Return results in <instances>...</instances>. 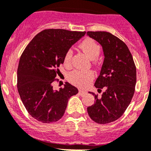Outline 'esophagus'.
Returning a JSON list of instances; mask_svg holds the SVG:
<instances>
[{
    "instance_id": "34e87169",
    "label": "esophagus",
    "mask_w": 151,
    "mask_h": 151,
    "mask_svg": "<svg viewBox=\"0 0 151 151\" xmlns=\"http://www.w3.org/2000/svg\"><path fill=\"white\" fill-rule=\"evenodd\" d=\"M79 94H80V96H85V95L87 94V92L86 91H84V90H79Z\"/></svg>"
}]
</instances>
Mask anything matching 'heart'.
<instances>
[{"label": "heart", "mask_w": 151, "mask_h": 151, "mask_svg": "<svg viewBox=\"0 0 151 151\" xmlns=\"http://www.w3.org/2000/svg\"><path fill=\"white\" fill-rule=\"evenodd\" d=\"M79 47L90 59L96 61V58L98 57L101 52V47L91 38H87L80 44ZM72 50H68L64 55V65L69 66L72 57ZM94 77V74L92 71L74 70L71 71L68 75V79L73 85L80 88H84L89 85Z\"/></svg>", "instance_id": "1"}]
</instances>
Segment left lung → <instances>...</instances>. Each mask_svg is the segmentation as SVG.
<instances>
[{
	"label": "left lung",
	"instance_id": "obj_1",
	"mask_svg": "<svg viewBox=\"0 0 151 151\" xmlns=\"http://www.w3.org/2000/svg\"><path fill=\"white\" fill-rule=\"evenodd\" d=\"M87 35L102 46L104 61L95 82L101 98L92 92L95 103L87 109L90 118L98 124L114 122L123 115L134 93L136 67L126 44L107 32H88Z\"/></svg>",
	"mask_w": 151,
	"mask_h": 151
}]
</instances>
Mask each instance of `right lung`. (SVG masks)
Returning <instances> with one entry per match:
<instances>
[{
  "instance_id": "obj_1",
  "label": "right lung",
  "mask_w": 151,
  "mask_h": 151,
  "mask_svg": "<svg viewBox=\"0 0 151 151\" xmlns=\"http://www.w3.org/2000/svg\"><path fill=\"white\" fill-rule=\"evenodd\" d=\"M86 32L48 29L38 33L24 49L17 69L19 94L30 115L42 123L55 122L64 114L68 101L78 93L66 82L59 90L53 82L64 55Z\"/></svg>"
}]
</instances>
